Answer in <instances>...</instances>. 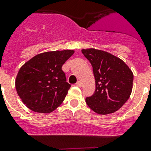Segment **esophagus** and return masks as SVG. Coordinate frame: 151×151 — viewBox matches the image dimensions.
I'll return each instance as SVG.
<instances>
[{
  "instance_id": "1",
  "label": "esophagus",
  "mask_w": 151,
  "mask_h": 151,
  "mask_svg": "<svg viewBox=\"0 0 151 151\" xmlns=\"http://www.w3.org/2000/svg\"><path fill=\"white\" fill-rule=\"evenodd\" d=\"M76 85H77V86H78V87H81V85H82L81 81H78V82H77V83H76Z\"/></svg>"
}]
</instances>
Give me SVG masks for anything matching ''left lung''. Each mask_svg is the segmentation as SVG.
Instances as JSON below:
<instances>
[{
    "label": "left lung",
    "instance_id": "1",
    "mask_svg": "<svg viewBox=\"0 0 151 151\" xmlns=\"http://www.w3.org/2000/svg\"><path fill=\"white\" fill-rule=\"evenodd\" d=\"M81 52L92 66L95 80V93L87 97V105L100 115L113 113L130 96L133 72L121 59L109 52L95 49Z\"/></svg>",
    "mask_w": 151,
    "mask_h": 151
}]
</instances>
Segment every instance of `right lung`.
<instances>
[{"instance_id":"1","label":"right lung","mask_w":151,"mask_h":151,"mask_svg":"<svg viewBox=\"0 0 151 151\" xmlns=\"http://www.w3.org/2000/svg\"><path fill=\"white\" fill-rule=\"evenodd\" d=\"M73 52L70 50L42 52L21 67L15 88L29 109L50 113L61 105L70 88L62 66Z\"/></svg>"}]
</instances>
